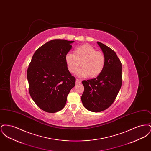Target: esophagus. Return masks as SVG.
<instances>
[{"instance_id":"1","label":"esophagus","mask_w":151,"mask_h":151,"mask_svg":"<svg viewBox=\"0 0 151 151\" xmlns=\"http://www.w3.org/2000/svg\"><path fill=\"white\" fill-rule=\"evenodd\" d=\"M80 83H81V81H80V80L79 79H76V84H80Z\"/></svg>"}]
</instances>
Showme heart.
<instances>
[{
  "mask_svg": "<svg viewBox=\"0 0 151 151\" xmlns=\"http://www.w3.org/2000/svg\"><path fill=\"white\" fill-rule=\"evenodd\" d=\"M65 61L68 71L74 73L80 65L77 72L80 78H96L102 72L105 65L104 55L89 45H84L76 48L74 54L68 52L65 56Z\"/></svg>",
  "mask_w": 151,
  "mask_h": 151,
  "instance_id": "1",
  "label": "heart"
}]
</instances>
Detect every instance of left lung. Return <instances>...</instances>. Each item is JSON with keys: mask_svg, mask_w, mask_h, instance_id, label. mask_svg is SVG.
<instances>
[{"mask_svg": "<svg viewBox=\"0 0 151 151\" xmlns=\"http://www.w3.org/2000/svg\"><path fill=\"white\" fill-rule=\"evenodd\" d=\"M105 59L104 68L94 79L83 80L84 91L81 101L84 108L92 112L108 109L114 102L122 86V64L114 51L97 42Z\"/></svg>", "mask_w": 151, "mask_h": 151, "instance_id": "left-lung-1", "label": "left lung"}]
</instances>
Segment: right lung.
<instances>
[{"label":"right lung","mask_w":151,"mask_h":151,"mask_svg":"<svg viewBox=\"0 0 151 151\" xmlns=\"http://www.w3.org/2000/svg\"><path fill=\"white\" fill-rule=\"evenodd\" d=\"M74 41L52 40L38 48L27 70L29 93L42 110L56 113L65 107L76 79L68 71L65 56Z\"/></svg>","instance_id":"right-lung-1"}]
</instances>
